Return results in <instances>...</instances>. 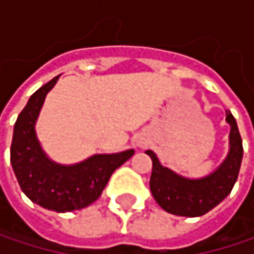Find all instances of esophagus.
Here are the masks:
<instances>
[{"label":"esophagus","instance_id":"1","mask_svg":"<svg viewBox=\"0 0 254 254\" xmlns=\"http://www.w3.org/2000/svg\"><path fill=\"white\" fill-rule=\"evenodd\" d=\"M139 144H141V145H142V142H139Z\"/></svg>","mask_w":254,"mask_h":254}]
</instances>
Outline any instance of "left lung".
I'll return each mask as SVG.
<instances>
[{"label": "left lung", "instance_id": "1", "mask_svg": "<svg viewBox=\"0 0 254 254\" xmlns=\"http://www.w3.org/2000/svg\"><path fill=\"white\" fill-rule=\"evenodd\" d=\"M227 122L231 125L229 153L225 162L209 177L201 179L178 177L159 163L151 150L145 151L153 160L150 190L163 210L178 216H201L218 206L231 192L243 160V141L235 118L229 110H227Z\"/></svg>", "mask_w": 254, "mask_h": 254}]
</instances>
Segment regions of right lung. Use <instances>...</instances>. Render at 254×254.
I'll list each match as a JSON object with an SVG mask.
<instances>
[{"label": "right lung", "instance_id": "1", "mask_svg": "<svg viewBox=\"0 0 254 254\" xmlns=\"http://www.w3.org/2000/svg\"><path fill=\"white\" fill-rule=\"evenodd\" d=\"M57 80L59 76L33 92L20 112L14 124L10 162L22 191L33 203L54 212H72L89 206L101 195L112 174L132 157L133 150L97 154L73 166L51 162L36 139L35 122L45 95Z\"/></svg>", "mask_w": 254, "mask_h": 254}]
</instances>
